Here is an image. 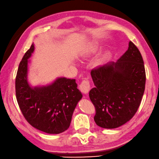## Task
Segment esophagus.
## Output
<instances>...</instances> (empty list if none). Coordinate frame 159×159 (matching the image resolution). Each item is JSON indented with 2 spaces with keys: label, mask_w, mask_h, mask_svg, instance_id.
I'll return each mask as SVG.
<instances>
[{
  "label": "esophagus",
  "mask_w": 159,
  "mask_h": 159,
  "mask_svg": "<svg viewBox=\"0 0 159 159\" xmlns=\"http://www.w3.org/2000/svg\"><path fill=\"white\" fill-rule=\"evenodd\" d=\"M90 89V83L89 80L88 79H84L83 81L80 83V89L84 94H87L89 92Z\"/></svg>",
  "instance_id": "1"
}]
</instances>
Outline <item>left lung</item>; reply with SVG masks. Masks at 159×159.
Instances as JSON below:
<instances>
[{"label":"left lung","instance_id":"left-lung-1","mask_svg":"<svg viewBox=\"0 0 159 159\" xmlns=\"http://www.w3.org/2000/svg\"><path fill=\"white\" fill-rule=\"evenodd\" d=\"M91 76L95 87L89 95L97 125L115 129L130 120L140 106L146 84L144 64L137 47L130 41L116 62L94 68Z\"/></svg>","mask_w":159,"mask_h":159}]
</instances>
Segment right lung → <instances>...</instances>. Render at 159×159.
<instances>
[{"label": "right lung", "mask_w": 159, "mask_h": 159, "mask_svg": "<svg viewBox=\"0 0 159 159\" xmlns=\"http://www.w3.org/2000/svg\"><path fill=\"white\" fill-rule=\"evenodd\" d=\"M33 50V44L19 65L16 77L17 102L32 126L48 134H60L69 128L73 111L82 95L75 79L61 77L47 87L29 86L28 59Z\"/></svg>", "instance_id": "obj_1"}]
</instances>
